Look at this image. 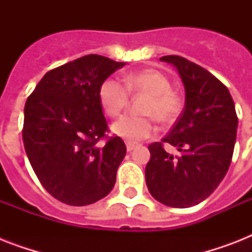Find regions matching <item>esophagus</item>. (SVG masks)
Listing matches in <instances>:
<instances>
[{
	"instance_id": "esophagus-1",
	"label": "esophagus",
	"mask_w": 252,
	"mask_h": 252,
	"mask_svg": "<svg viewBox=\"0 0 252 252\" xmlns=\"http://www.w3.org/2000/svg\"><path fill=\"white\" fill-rule=\"evenodd\" d=\"M136 146L137 145H134V144H132V142H126V150H128V152H132Z\"/></svg>"
}]
</instances>
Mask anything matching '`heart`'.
<instances>
[{"label": "heart", "instance_id": "obj_1", "mask_svg": "<svg viewBox=\"0 0 252 252\" xmlns=\"http://www.w3.org/2000/svg\"><path fill=\"white\" fill-rule=\"evenodd\" d=\"M126 85L116 78H107L99 87V100L106 114L111 118L119 116L129 102L130 93L149 94L142 111L146 116L126 115L112 124V132L123 140L138 142L154 132V118L167 123L175 118L180 110V96L171 90L170 80L159 70L145 69L124 77Z\"/></svg>", "mask_w": 252, "mask_h": 252}]
</instances>
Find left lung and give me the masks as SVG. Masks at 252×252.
I'll return each mask as SVG.
<instances>
[{
    "mask_svg": "<svg viewBox=\"0 0 252 252\" xmlns=\"http://www.w3.org/2000/svg\"><path fill=\"white\" fill-rule=\"evenodd\" d=\"M159 60L178 70L186 103L167 136L149 145L146 186L159 203L189 208L207 199L226 175L238 118L227 87L212 73L180 56H163ZM163 143L175 146L180 156L167 154Z\"/></svg>",
    "mask_w": 252,
    "mask_h": 252,
    "instance_id": "left-lung-1",
    "label": "left lung"
}]
</instances>
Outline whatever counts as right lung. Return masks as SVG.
Segmentation results:
<instances>
[{
  "label": "right lung",
  "instance_id": "right-lung-1",
  "mask_svg": "<svg viewBox=\"0 0 252 252\" xmlns=\"http://www.w3.org/2000/svg\"><path fill=\"white\" fill-rule=\"evenodd\" d=\"M126 63L87 55L44 74L25 106L23 144L43 187L61 203L89 205L116 182L126 144L110 137L99 87Z\"/></svg>",
  "mask_w": 252,
  "mask_h": 252
}]
</instances>
